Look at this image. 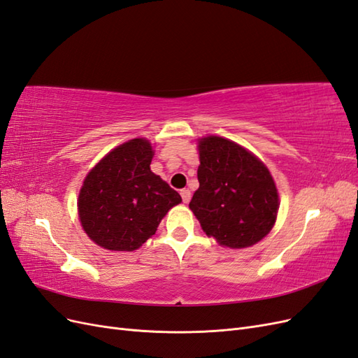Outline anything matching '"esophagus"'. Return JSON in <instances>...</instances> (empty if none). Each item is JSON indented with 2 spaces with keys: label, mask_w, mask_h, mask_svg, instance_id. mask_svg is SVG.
Segmentation results:
<instances>
[{
  "label": "esophagus",
  "mask_w": 358,
  "mask_h": 358,
  "mask_svg": "<svg viewBox=\"0 0 358 358\" xmlns=\"http://www.w3.org/2000/svg\"><path fill=\"white\" fill-rule=\"evenodd\" d=\"M180 196H182V200L183 203H188L191 200V191L189 189H180Z\"/></svg>",
  "instance_id": "esophagus-1"
}]
</instances>
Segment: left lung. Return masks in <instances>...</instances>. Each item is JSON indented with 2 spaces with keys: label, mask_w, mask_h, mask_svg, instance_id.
Masks as SVG:
<instances>
[{
  "label": "left lung",
  "mask_w": 358,
  "mask_h": 358,
  "mask_svg": "<svg viewBox=\"0 0 358 358\" xmlns=\"http://www.w3.org/2000/svg\"><path fill=\"white\" fill-rule=\"evenodd\" d=\"M200 187L189 209L203 231L233 249L252 246L273 229L279 197L268 169L229 138H199Z\"/></svg>",
  "instance_id": "left-lung-1"
}]
</instances>
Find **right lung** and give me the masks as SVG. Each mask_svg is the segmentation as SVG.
I'll use <instances>...</instances> for the list:
<instances>
[{"mask_svg":"<svg viewBox=\"0 0 358 358\" xmlns=\"http://www.w3.org/2000/svg\"><path fill=\"white\" fill-rule=\"evenodd\" d=\"M154 150L146 138L112 149L85 178L79 220L85 233L109 251H134L152 237L166 213L182 201L150 170Z\"/></svg>","mask_w":358,"mask_h":358,"instance_id":"add662e5","label":"right lung"}]
</instances>
